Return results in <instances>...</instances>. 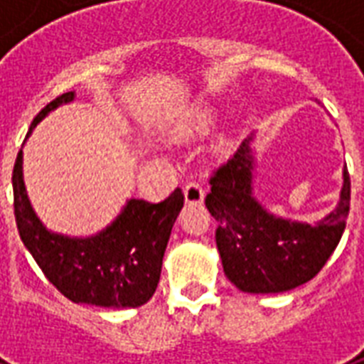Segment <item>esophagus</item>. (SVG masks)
I'll use <instances>...</instances> for the list:
<instances>
[{
  "mask_svg": "<svg viewBox=\"0 0 364 364\" xmlns=\"http://www.w3.org/2000/svg\"><path fill=\"white\" fill-rule=\"evenodd\" d=\"M185 202L187 204H202L204 202V188L198 181H188L185 187Z\"/></svg>",
  "mask_w": 364,
  "mask_h": 364,
  "instance_id": "1",
  "label": "esophagus"
}]
</instances>
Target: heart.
I'll return each mask as SVG.
<instances>
[{
  "mask_svg": "<svg viewBox=\"0 0 364 364\" xmlns=\"http://www.w3.org/2000/svg\"><path fill=\"white\" fill-rule=\"evenodd\" d=\"M211 113L210 107H204V105H196L193 111H191V115H188V124L193 126V128H204L211 122Z\"/></svg>",
  "mask_w": 364,
  "mask_h": 364,
  "instance_id": "1",
  "label": "heart"
}]
</instances>
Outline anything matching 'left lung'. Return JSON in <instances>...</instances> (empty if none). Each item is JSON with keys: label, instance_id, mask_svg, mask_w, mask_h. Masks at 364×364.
<instances>
[{"label": "left lung", "instance_id": "left-lung-1", "mask_svg": "<svg viewBox=\"0 0 364 364\" xmlns=\"http://www.w3.org/2000/svg\"><path fill=\"white\" fill-rule=\"evenodd\" d=\"M255 132L232 160L211 177L205 208L215 232L223 270L243 293H285L321 270L338 245L350 211L351 183L342 170L338 204L316 225L274 215L255 196Z\"/></svg>", "mask_w": 364, "mask_h": 364}]
</instances>
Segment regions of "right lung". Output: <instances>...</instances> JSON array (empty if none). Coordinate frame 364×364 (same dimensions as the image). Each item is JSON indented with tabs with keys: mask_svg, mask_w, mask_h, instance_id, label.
<instances>
[{
	"mask_svg": "<svg viewBox=\"0 0 364 364\" xmlns=\"http://www.w3.org/2000/svg\"><path fill=\"white\" fill-rule=\"evenodd\" d=\"M75 92H65L41 109L28 136L60 105L71 104ZM22 149L13 170L14 217L20 240L47 279L75 304L102 308H137L156 291L166 245L183 208L181 188L159 204L126 200L113 221L92 236H68L48 230L37 217L26 193Z\"/></svg>",
	"mask_w": 364,
	"mask_h": 364,
	"instance_id": "add662e5",
	"label": "right lung"
}]
</instances>
